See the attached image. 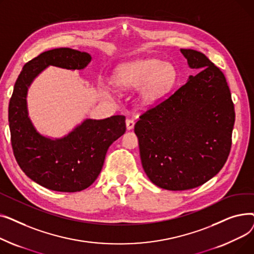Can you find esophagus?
Wrapping results in <instances>:
<instances>
[{
	"label": "esophagus",
	"instance_id": "34e87169",
	"mask_svg": "<svg viewBox=\"0 0 254 254\" xmlns=\"http://www.w3.org/2000/svg\"><path fill=\"white\" fill-rule=\"evenodd\" d=\"M126 125H127V129H131L132 127H135V122L132 119H127Z\"/></svg>",
	"mask_w": 254,
	"mask_h": 254
}]
</instances>
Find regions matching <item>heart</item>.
<instances>
[{
	"mask_svg": "<svg viewBox=\"0 0 254 254\" xmlns=\"http://www.w3.org/2000/svg\"><path fill=\"white\" fill-rule=\"evenodd\" d=\"M175 70L169 64H163L155 59L141 60L122 64L116 69L113 81L122 88L140 89V98L146 105L161 99L174 83Z\"/></svg>",
	"mask_w": 254,
	"mask_h": 254,
	"instance_id": "heart-1",
	"label": "heart"
}]
</instances>
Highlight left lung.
<instances>
[{
  "mask_svg": "<svg viewBox=\"0 0 254 254\" xmlns=\"http://www.w3.org/2000/svg\"><path fill=\"white\" fill-rule=\"evenodd\" d=\"M201 70L139 117L135 132L143 169L168 190H191L214 177L232 147L235 107L224 74L202 52L180 49Z\"/></svg>",
  "mask_w": 254,
  "mask_h": 254,
  "instance_id": "1",
  "label": "left lung"
}]
</instances>
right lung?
Instances as JSON below:
<instances>
[{
  "instance_id": "obj_1",
  "label": "right lung",
  "mask_w": 254,
  "mask_h": 254,
  "mask_svg": "<svg viewBox=\"0 0 254 254\" xmlns=\"http://www.w3.org/2000/svg\"><path fill=\"white\" fill-rule=\"evenodd\" d=\"M91 57L71 48L42 52L26 63L9 103L11 145L24 174L44 188L63 192L87 189L98 178L109 146L126 131V117L86 119L68 136L51 140L36 131L26 110V92L34 78L48 65L81 70Z\"/></svg>"
}]
</instances>
